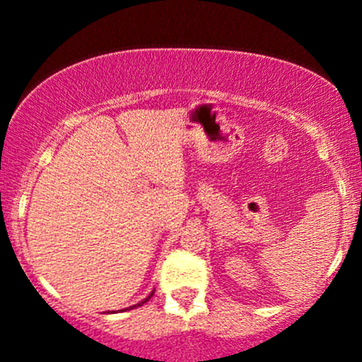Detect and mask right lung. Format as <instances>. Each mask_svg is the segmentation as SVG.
Listing matches in <instances>:
<instances>
[{
  "mask_svg": "<svg viewBox=\"0 0 362 362\" xmlns=\"http://www.w3.org/2000/svg\"><path fill=\"white\" fill-rule=\"evenodd\" d=\"M151 296H154V293H152ZM151 296H148V298H151ZM148 298H147V299H145V301H141V303H147V301H148ZM141 303H140V305H141Z\"/></svg>",
  "mask_w": 362,
  "mask_h": 362,
  "instance_id": "add662e5",
  "label": "right lung"
}]
</instances>
